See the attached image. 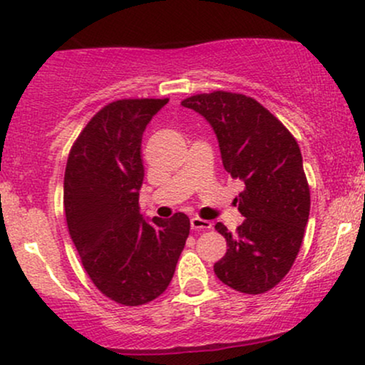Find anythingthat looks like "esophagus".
Instances as JSON below:
<instances>
[{
  "instance_id": "1",
  "label": "esophagus",
  "mask_w": 365,
  "mask_h": 365,
  "mask_svg": "<svg viewBox=\"0 0 365 365\" xmlns=\"http://www.w3.org/2000/svg\"><path fill=\"white\" fill-rule=\"evenodd\" d=\"M190 227L194 231H205V230H210V227H212V222L205 221V219H200V217H192Z\"/></svg>"
}]
</instances>
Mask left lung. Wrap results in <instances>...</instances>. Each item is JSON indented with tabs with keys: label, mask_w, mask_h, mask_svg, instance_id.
I'll list each match as a JSON object with an SVG mask.
<instances>
[{
	"label": "left lung",
	"mask_w": 365,
	"mask_h": 365,
	"mask_svg": "<svg viewBox=\"0 0 365 365\" xmlns=\"http://www.w3.org/2000/svg\"><path fill=\"white\" fill-rule=\"evenodd\" d=\"M212 127L222 165L245 183L236 197L245 216L236 235L217 222L227 252L217 279L245 294L270 291L291 270L309 219V187L301 149L282 122L247 95L214 91L183 100Z\"/></svg>",
	"instance_id": "8db88e82"
}]
</instances>
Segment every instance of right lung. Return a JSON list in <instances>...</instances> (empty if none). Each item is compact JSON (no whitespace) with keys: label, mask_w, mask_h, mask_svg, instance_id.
<instances>
[{"label":"right lung","mask_w":365,"mask_h":365,"mask_svg":"<svg viewBox=\"0 0 365 365\" xmlns=\"http://www.w3.org/2000/svg\"><path fill=\"white\" fill-rule=\"evenodd\" d=\"M168 98L117 100L88 122L69 153L64 210L71 240L100 292L124 306L156 299L173 279L190 219L139 212L140 140Z\"/></svg>","instance_id":"obj_1"}]
</instances>
